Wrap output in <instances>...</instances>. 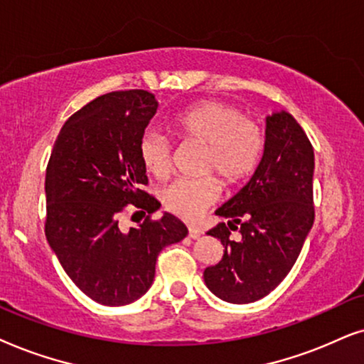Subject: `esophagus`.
Wrapping results in <instances>:
<instances>
[{
  "mask_svg": "<svg viewBox=\"0 0 364 364\" xmlns=\"http://www.w3.org/2000/svg\"><path fill=\"white\" fill-rule=\"evenodd\" d=\"M201 235H203V231L200 230V228H195V226L188 228V236H190V238L196 240V238H200Z\"/></svg>",
  "mask_w": 364,
  "mask_h": 364,
  "instance_id": "1",
  "label": "esophagus"
}]
</instances>
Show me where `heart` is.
Masks as SVG:
<instances>
[{
  "label": "heart",
  "mask_w": 364,
  "mask_h": 364,
  "mask_svg": "<svg viewBox=\"0 0 364 364\" xmlns=\"http://www.w3.org/2000/svg\"><path fill=\"white\" fill-rule=\"evenodd\" d=\"M171 129L183 141L205 146L201 173L220 174L223 185L236 186L245 181L263 153V133L235 106L206 100L190 106L171 119ZM139 159L154 178H166L171 169V143L163 133L148 129L139 139ZM220 195L216 178L178 179L161 191L164 210L181 220L193 221Z\"/></svg>",
  "instance_id": "1"
}]
</instances>
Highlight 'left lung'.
<instances>
[{
    "instance_id": "obj_1",
    "label": "left lung",
    "mask_w": 364,
    "mask_h": 364,
    "mask_svg": "<svg viewBox=\"0 0 364 364\" xmlns=\"http://www.w3.org/2000/svg\"><path fill=\"white\" fill-rule=\"evenodd\" d=\"M263 156L253 176L216 215L226 223L208 231L225 255L203 273L223 301L246 304L287 278L314 221V153L306 133L287 111L266 116ZM238 229L240 238H229Z\"/></svg>"
}]
</instances>
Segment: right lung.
<instances>
[{
    "instance_id": "obj_1",
    "label": "right lung",
    "mask_w": 364,
    "mask_h": 364,
    "mask_svg": "<svg viewBox=\"0 0 364 364\" xmlns=\"http://www.w3.org/2000/svg\"><path fill=\"white\" fill-rule=\"evenodd\" d=\"M156 109L154 95L144 90L100 96L66 121L46 168L48 243L73 283L106 306L141 298L159 251L188 235L169 213L149 220L161 205L141 190L148 176L139 139ZM128 204L149 216L124 232L117 221Z\"/></svg>"
}]
</instances>
